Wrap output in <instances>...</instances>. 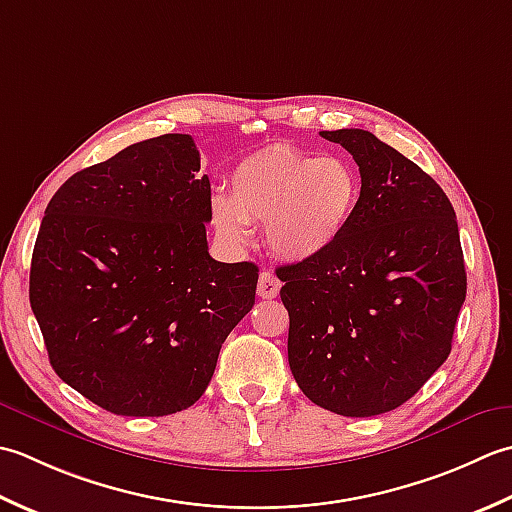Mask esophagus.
<instances>
[{
	"instance_id": "esophagus-1",
	"label": "esophagus",
	"mask_w": 512,
	"mask_h": 512,
	"mask_svg": "<svg viewBox=\"0 0 512 512\" xmlns=\"http://www.w3.org/2000/svg\"><path fill=\"white\" fill-rule=\"evenodd\" d=\"M280 291V280L276 278L274 271H260L258 276V296L260 298H276Z\"/></svg>"
}]
</instances>
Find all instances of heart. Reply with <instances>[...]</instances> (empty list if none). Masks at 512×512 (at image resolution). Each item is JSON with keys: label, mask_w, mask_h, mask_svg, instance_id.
<instances>
[{"label": "heart", "mask_w": 512, "mask_h": 512, "mask_svg": "<svg viewBox=\"0 0 512 512\" xmlns=\"http://www.w3.org/2000/svg\"><path fill=\"white\" fill-rule=\"evenodd\" d=\"M360 196V174L347 159L274 143L236 165L229 196L212 201V223L229 245H245L249 223H265L271 252L300 263L340 241Z\"/></svg>", "instance_id": "b5f03b06"}]
</instances>
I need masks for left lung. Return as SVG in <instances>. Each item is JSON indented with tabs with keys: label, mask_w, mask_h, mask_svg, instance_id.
<instances>
[{
	"label": "left lung",
	"mask_w": 512,
	"mask_h": 512,
	"mask_svg": "<svg viewBox=\"0 0 512 512\" xmlns=\"http://www.w3.org/2000/svg\"><path fill=\"white\" fill-rule=\"evenodd\" d=\"M360 168L362 196L327 254L278 267L289 369L331 413L398 409L451 353L466 298L455 210L444 190L367 130L320 132Z\"/></svg>",
	"instance_id": "left-lung-1"
}]
</instances>
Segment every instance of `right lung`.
Masks as SVG:
<instances>
[{
  "label": "right lung",
  "mask_w": 512,
  "mask_h": 512,
  "mask_svg": "<svg viewBox=\"0 0 512 512\" xmlns=\"http://www.w3.org/2000/svg\"><path fill=\"white\" fill-rule=\"evenodd\" d=\"M190 134L128 145L50 198L30 307L61 380L130 417L183 411L254 307L258 267L207 252L212 190Z\"/></svg>",
  "instance_id": "add662e5"
}]
</instances>
